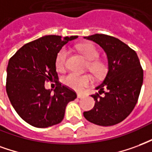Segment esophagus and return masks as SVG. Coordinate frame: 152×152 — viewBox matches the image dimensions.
Here are the masks:
<instances>
[{
	"label": "esophagus",
	"instance_id": "esophagus-1",
	"mask_svg": "<svg viewBox=\"0 0 152 152\" xmlns=\"http://www.w3.org/2000/svg\"><path fill=\"white\" fill-rule=\"evenodd\" d=\"M77 96L78 99H82V98H83L84 97V95L83 94H81V93H77Z\"/></svg>",
	"mask_w": 152,
	"mask_h": 152
}]
</instances>
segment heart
Segmentation results:
<instances>
[{
	"label": "heart",
	"mask_w": 152,
	"mask_h": 152,
	"mask_svg": "<svg viewBox=\"0 0 152 152\" xmlns=\"http://www.w3.org/2000/svg\"><path fill=\"white\" fill-rule=\"evenodd\" d=\"M83 56L89 61L87 68L96 77L104 76L107 70V66L104 61L98 59L99 52L91 44H81L77 46ZM68 52L65 48H62L57 53L56 57V67L58 70H63L65 67V62ZM63 83L67 87L76 91H81L84 87L88 86L91 83V77L88 75H81L75 72H71L63 78Z\"/></svg>",
	"instance_id": "b5f03b06"
}]
</instances>
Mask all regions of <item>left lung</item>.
<instances>
[{"instance_id":"1","label":"left lung","mask_w":152,"mask_h":152,"mask_svg":"<svg viewBox=\"0 0 152 152\" xmlns=\"http://www.w3.org/2000/svg\"><path fill=\"white\" fill-rule=\"evenodd\" d=\"M84 39L95 42L104 49L108 58V72L96 87L100 95V91L104 95H92L95 106L84 112L83 116L98 126H113L126 119L137 104L143 82V70L135 51L120 39L104 34Z\"/></svg>"}]
</instances>
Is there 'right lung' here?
<instances>
[{"label": "right lung", "instance_id": "1", "mask_svg": "<svg viewBox=\"0 0 152 152\" xmlns=\"http://www.w3.org/2000/svg\"><path fill=\"white\" fill-rule=\"evenodd\" d=\"M77 35H45L23 45L8 63L6 92L19 117L31 126L46 128L60 123L76 93L57 82L53 91L45 81L58 78L56 57L61 48Z\"/></svg>", "mask_w": 152, "mask_h": 152}]
</instances>
